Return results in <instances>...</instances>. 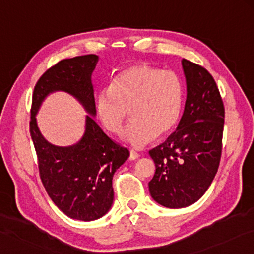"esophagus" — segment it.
Here are the masks:
<instances>
[{
    "label": "esophagus",
    "mask_w": 254,
    "mask_h": 254,
    "mask_svg": "<svg viewBox=\"0 0 254 254\" xmlns=\"http://www.w3.org/2000/svg\"><path fill=\"white\" fill-rule=\"evenodd\" d=\"M139 157V154L136 153L135 150H130V155H129V159L130 161H135V159H137Z\"/></svg>",
    "instance_id": "1"
}]
</instances>
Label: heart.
<instances>
[{
  "label": "heart",
  "instance_id": "1",
  "mask_svg": "<svg viewBox=\"0 0 254 254\" xmlns=\"http://www.w3.org/2000/svg\"><path fill=\"white\" fill-rule=\"evenodd\" d=\"M183 89L177 74L146 64L123 69L109 89L97 93L95 109L106 130L119 134L130 110L132 123L123 139L140 148L171 131L180 118Z\"/></svg>",
  "mask_w": 254,
  "mask_h": 254
}]
</instances>
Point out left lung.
<instances>
[{"instance_id": "obj_1", "label": "left lung", "mask_w": 254, "mask_h": 254, "mask_svg": "<svg viewBox=\"0 0 254 254\" xmlns=\"http://www.w3.org/2000/svg\"><path fill=\"white\" fill-rule=\"evenodd\" d=\"M186 101L176 130L149 150L156 172L148 183L150 196L168 208L197 202L219 168L224 106L212 75L203 66L182 60Z\"/></svg>"}]
</instances>
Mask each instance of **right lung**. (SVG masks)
<instances>
[{"label": "right lung", "mask_w": 254, "mask_h": 254, "mask_svg": "<svg viewBox=\"0 0 254 254\" xmlns=\"http://www.w3.org/2000/svg\"><path fill=\"white\" fill-rule=\"evenodd\" d=\"M98 60V56L87 55L58 62L35 84L31 108L30 134L44 189L66 216L84 222L108 213L114 202V174L129 157V150L114 143L93 119L97 114L91 75ZM56 91L75 97L88 114L84 135L73 145L49 143L38 129L39 107Z\"/></svg>", "instance_id": "add662e5"}]
</instances>
